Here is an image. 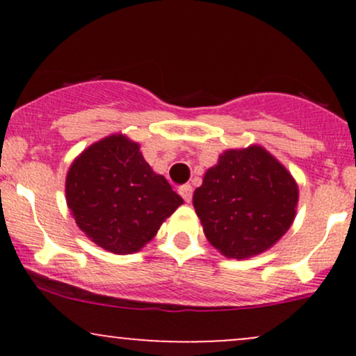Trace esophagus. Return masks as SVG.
<instances>
[{
    "instance_id": "esophagus-1",
    "label": "esophagus",
    "mask_w": 356,
    "mask_h": 356,
    "mask_svg": "<svg viewBox=\"0 0 356 356\" xmlns=\"http://www.w3.org/2000/svg\"><path fill=\"white\" fill-rule=\"evenodd\" d=\"M179 194L186 202L192 201V186L191 184H184V186L179 187Z\"/></svg>"
}]
</instances>
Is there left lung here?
Here are the masks:
<instances>
[{
    "mask_svg": "<svg viewBox=\"0 0 356 356\" xmlns=\"http://www.w3.org/2000/svg\"><path fill=\"white\" fill-rule=\"evenodd\" d=\"M192 202L212 246L243 259L266 251L289 229L298 186L271 154L251 145L220 155Z\"/></svg>",
    "mask_w": 356,
    "mask_h": 356,
    "instance_id": "1",
    "label": "left lung"
}]
</instances>
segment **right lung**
<instances>
[{"instance_id":"add662e5","label":"right lung","mask_w":356,"mask_h":356,"mask_svg":"<svg viewBox=\"0 0 356 356\" xmlns=\"http://www.w3.org/2000/svg\"><path fill=\"white\" fill-rule=\"evenodd\" d=\"M182 202L164 175L150 169L138 144L124 136L90 145L67 175V204L76 226L115 254L144 248Z\"/></svg>"}]
</instances>
